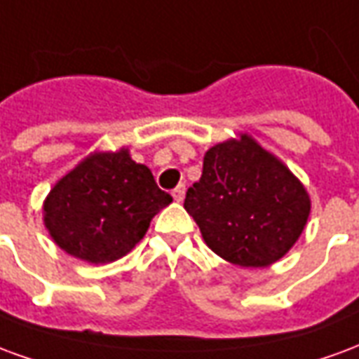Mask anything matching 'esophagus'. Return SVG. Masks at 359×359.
<instances>
[{
  "mask_svg": "<svg viewBox=\"0 0 359 359\" xmlns=\"http://www.w3.org/2000/svg\"><path fill=\"white\" fill-rule=\"evenodd\" d=\"M184 192H187V188L184 184H179V187L172 190V198H175V202H182L184 200Z\"/></svg>",
  "mask_w": 359,
  "mask_h": 359,
  "instance_id": "34e87169",
  "label": "esophagus"
}]
</instances>
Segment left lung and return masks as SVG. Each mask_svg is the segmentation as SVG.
Here are the masks:
<instances>
[{
    "mask_svg": "<svg viewBox=\"0 0 359 359\" xmlns=\"http://www.w3.org/2000/svg\"><path fill=\"white\" fill-rule=\"evenodd\" d=\"M184 210L219 257L267 267L300 238L311 200L298 177L244 133L205 151L202 179L188 188Z\"/></svg>",
    "mask_w": 359,
    "mask_h": 359,
    "instance_id": "left-lung-1",
    "label": "left lung"
}]
</instances>
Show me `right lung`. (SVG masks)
Wrapping results in <instances>:
<instances>
[{
  "label": "right lung",
  "mask_w": 359,
  "mask_h": 359,
  "mask_svg": "<svg viewBox=\"0 0 359 359\" xmlns=\"http://www.w3.org/2000/svg\"><path fill=\"white\" fill-rule=\"evenodd\" d=\"M171 202L128 148L94 151L46 196L43 225L67 254L94 265L111 264L144 238L154 215Z\"/></svg>",
  "instance_id": "right-lung-1"
}]
</instances>
